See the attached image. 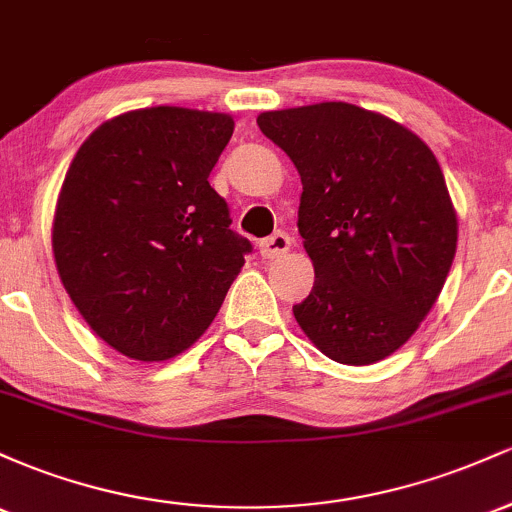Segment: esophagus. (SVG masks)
Returning <instances> with one entry per match:
<instances>
[{
	"label": "esophagus",
	"mask_w": 512,
	"mask_h": 512,
	"mask_svg": "<svg viewBox=\"0 0 512 512\" xmlns=\"http://www.w3.org/2000/svg\"><path fill=\"white\" fill-rule=\"evenodd\" d=\"M289 248H291L289 233L279 231V233H274V236H269L267 240H262V243H260V255L264 257V260H276V257L286 255V252H289Z\"/></svg>",
	"instance_id": "obj_1"
}]
</instances>
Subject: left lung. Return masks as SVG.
Instances as JSON below:
<instances>
[{
  "label": "left lung",
  "mask_w": 512,
  "mask_h": 512,
  "mask_svg": "<svg viewBox=\"0 0 512 512\" xmlns=\"http://www.w3.org/2000/svg\"><path fill=\"white\" fill-rule=\"evenodd\" d=\"M301 175L298 233L315 284L293 305L332 361L370 366L419 330L457 250V214L424 139L390 117L327 101L257 115Z\"/></svg>",
  "instance_id": "8db88e82"
}]
</instances>
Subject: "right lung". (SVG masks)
Segmentation results:
<instances>
[{"mask_svg":"<svg viewBox=\"0 0 512 512\" xmlns=\"http://www.w3.org/2000/svg\"><path fill=\"white\" fill-rule=\"evenodd\" d=\"M233 117L156 105L93 129L64 175L52 255L64 291L105 344L175 358L209 330L250 243L209 185Z\"/></svg>","mask_w":512,"mask_h":512,"instance_id":"obj_1","label":"right lung"}]
</instances>
